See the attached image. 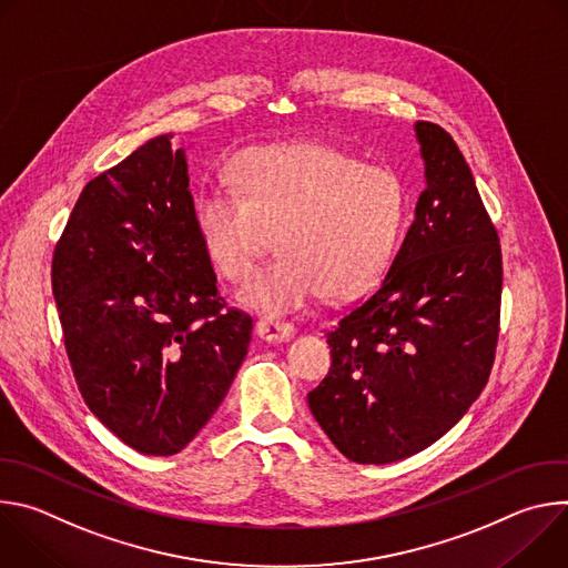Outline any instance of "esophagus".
I'll use <instances>...</instances> for the list:
<instances>
[{"mask_svg":"<svg viewBox=\"0 0 568 568\" xmlns=\"http://www.w3.org/2000/svg\"><path fill=\"white\" fill-rule=\"evenodd\" d=\"M294 326L283 318H272V316H265L256 323V335L265 342H287L294 337Z\"/></svg>","mask_w":568,"mask_h":568,"instance_id":"1","label":"esophagus"}]
</instances>
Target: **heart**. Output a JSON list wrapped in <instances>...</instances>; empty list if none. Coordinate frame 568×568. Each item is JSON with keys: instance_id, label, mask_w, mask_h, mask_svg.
I'll return each mask as SVG.
<instances>
[{"instance_id": "1", "label": "heart", "mask_w": 568, "mask_h": 568, "mask_svg": "<svg viewBox=\"0 0 568 568\" xmlns=\"http://www.w3.org/2000/svg\"><path fill=\"white\" fill-rule=\"evenodd\" d=\"M229 178L231 189L195 197L197 233L213 267L242 281L272 247V235L278 247L237 294L242 305L285 314L321 292L359 294L388 270L409 206L395 171L310 141L242 150Z\"/></svg>"}]
</instances>
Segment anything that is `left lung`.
<instances>
[{"label": "left lung", "mask_w": 568, "mask_h": 568, "mask_svg": "<svg viewBox=\"0 0 568 568\" xmlns=\"http://www.w3.org/2000/svg\"><path fill=\"white\" fill-rule=\"evenodd\" d=\"M427 186L379 285L328 333L310 412L351 460L384 465L445 436L488 384L501 316L499 233L447 130L418 121Z\"/></svg>", "instance_id": "left-lung-1"}]
</instances>
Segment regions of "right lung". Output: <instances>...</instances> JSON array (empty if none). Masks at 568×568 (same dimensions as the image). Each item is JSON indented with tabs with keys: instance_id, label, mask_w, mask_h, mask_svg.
Wrapping results in <instances>:
<instances>
[{
	"instance_id": "right-lung-1",
	"label": "right lung",
	"mask_w": 568,
	"mask_h": 568,
	"mask_svg": "<svg viewBox=\"0 0 568 568\" xmlns=\"http://www.w3.org/2000/svg\"><path fill=\"white\" fill-rule=\"evenodd\" d=\"M173 134L80 193L53 250L64 351L90 412L148 456L182 452L222 404L254 321L229 307Z\"/></svg>"
}]
</instances>
